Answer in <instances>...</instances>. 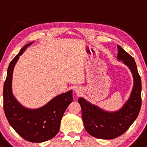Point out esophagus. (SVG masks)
Wrapping results in <instances>:
<instances>
[{"label":"esophagus","instance_id":"1","mask_svg":"<svg viewBox=\"0 0 147 147\" xmlns=\"http://www.w3.org/2000/svg\"><path fill=\"white\" fill-rule=\"evenodd\" d=\"M75 91H76V93H78V94L80 93V90H78V89H76Z\"/></svg>","mask_w":147,"mask_h":147}]
</instances>
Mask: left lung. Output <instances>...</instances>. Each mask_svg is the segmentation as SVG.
<instances>
[{
	"instance_id": "8db88e82",
	"label": "left lung",
	"mask_w": 147,
	"mask_h": 147,
	"mask_svg": "<svg viewBox=\"0 0 147 147\" xmlns=\"http://www.w3.org/2000/svg\"><path fill=\"white\" fill-rule=\"evenodd\" d=\"M117 60L123 63L133 74L134 84L131 96L123 106L116 112H107L80 97L82 118L85 130L90 136L99 139L112 140L121 136L129 128L139 115L142 104L141 78L135 60L117 45Z\"/></svg>"
}]
</instances>
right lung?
<instances>
[{
  "label": "right lung",
  "instance_id": "add662e5",
  "mask_svg": "<svg viewBox=\"0 0 147 147\" xmlns=\"http://www.w3.org/2000/svg\"><path fill=\"white\" fill-rule=\"evenodd\" d=\"M32 44L24 46L11 61L3 87V108L10 126L19 136L31 142H43L52 139L58 133L60 121L68 105L73 101L72 90L54 97L37 109H29L16 99L11 91L14 67L19 56Z\"/></svg>",
  "mask_w": 147,
  "mask_h": 147
}]
</instances>
